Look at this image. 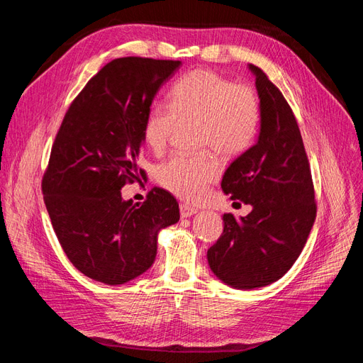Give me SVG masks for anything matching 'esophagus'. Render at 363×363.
<instances>
[{"instance_id": "obj_1", "label": "esophagus", "mask_w": 363, "mask_h": 363, "mask_svg": "<svg viewBox=\"0 0 363 363\" xmlns=\"http://www.w3.org/2000/svg\"><path fill=\"white\" fill-rule=\"evenodd\" d=\"M196 213V208L191 207L189 204H180V215L182 218H189Z\"/></svg>"}]
</instances>
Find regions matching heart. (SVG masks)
I'll return each instance as SVG.
<instances>
[{"label": "heart", "instance_id": "obj_1", "mask_svg": "<svg viewBox=\"0 0 363 363\" xmlns=\"http://www.w3.org/2000/svg\"><path fill=\"white\" fill-rule=\"evenodd\" d=\"M169 104L155 103L145 113L142 136L160 152L180 121H196L200 147H213L224 156L247 151L260 127V104L255 91L235 84L211 69H195L174 83ZM219 174V162L211 152L177 155L163 162L157 179L163 188L183 200H199Z\"/></svg>", "mask_w": 363, "mask_h": 363}]
</instances>
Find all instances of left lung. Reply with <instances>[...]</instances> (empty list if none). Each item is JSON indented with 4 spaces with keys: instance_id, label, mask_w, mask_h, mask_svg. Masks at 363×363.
<instances>
[{
    "instance_id": "8db88e82",
    "label": "left lung",
    "mask_w": 363,
    "mask_h": 363,
    "mask_svg": "<svg viewBox=\"0 0 363 363\" xmlns=\"http://www.w3.org/2000/svg\"><path fill=\"white\" fill-rule=\"evenodd\" d=\"M260 100L257 142L224 172L221 188L250 204L247 216H223L224 232L207 250L215 276L236 289L277 281L298 259L316 216L309 160L288 101L267 74L248 65Z\"/></svg>"
}]
</instances>
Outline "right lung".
I'll return each mask as SVG.
<instances>
[{
  "mask_svg": "<svg viewBox=\"0 0 363 363\" xmlns=\"http://www.w3.org/2000/svg\"><path fill=\"white\" fill-rule=\"evenodd\" d=\"M180 60L121 57L108 62L71 103L51 148L42 194L59 242L86 277L124 284L151 268L162 228L180 219L179 203L155 188L147 200L121 189L145 171L138 157L142 124Z\"/></svg>",
  "mask_w": 363,
  "mask_h": 363,
  "instance_id": "obj_1",
  "label": "right lung"
}]
</instances>
